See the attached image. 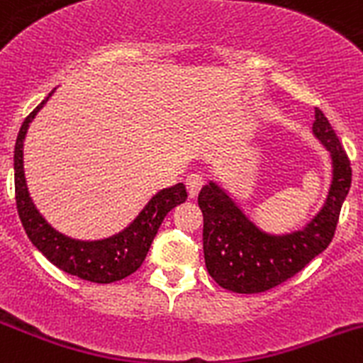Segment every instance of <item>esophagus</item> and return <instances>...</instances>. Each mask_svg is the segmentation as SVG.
Returning <instances> with one entry per match:
<instances>
[{"label": "esophagus", "mask_w": 363, "mask_h": 363, "mask_svg": "<svg viewBox=\"0 0 363 363\" xmlns=\"http://www.w3.org/2000/svg\"><path fill=\"white\" fill-rule=\"evenodd\" d=\"M202 186H203V179L200 177V175L193 174L186 179V188H188V193L191 199H195V196L199 195V191L202 189Z\"/></svg>", "instance_id": "1"}]
</instances>
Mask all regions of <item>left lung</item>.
Instances as JSON below:
<instances>
[{"label": "left lung", "mask_w": 363, "mask_h": 363, "mask_svg": "<svg viewBox=\"0 0 363 363\" xmlns=\"http://www.w3.org/2000/svg\"><path fill=\"white\" fill-rule=\"evenodd\" d=\"M312 133L330 152L332 182L321 209L298 230H262L218 182L209 181L200 189L206 266L223 289L239 294L264 293L296 275L332 242L340 207L351 188L350 157L319 108Z\"/></svg>", "instance_id": "1"}]
</instances>
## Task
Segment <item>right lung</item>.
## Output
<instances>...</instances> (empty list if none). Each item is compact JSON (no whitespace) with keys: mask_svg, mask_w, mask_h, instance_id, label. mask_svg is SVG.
I'll return each mask as SVG.
<instances>
[{"mask_svg":"<svg viewBox=\"0 0 363 363\" xmlns=\"http://www.w3.org/2000/svg\"><path fill=\"white\" fill-rule=\"evenodd\" d=\"M55 90L56 88H52L49 96L24 118L19 135H17L16 150H13L17 213H19L21 223L35 248L44 253L45 259L55 264L56 267L69 275L94 284L117 282V280L135 273L142 266L164 216L188 199L186 186L179 182V184L157 191L124 230L117 232L110 238L84 241V239L69 238L52 228L45 221V218L38 213L30 191H28L26 177H24L23 149L28 128L37 117L38 111L48 103L49 97L55 94Z\"/></svg>","mask_w":363,"mask_h":363,"instance_id":"add662e5","label":"right lung"}]
</instances>
